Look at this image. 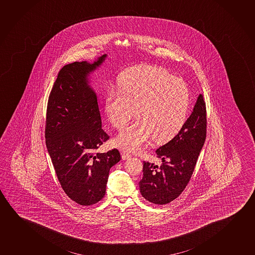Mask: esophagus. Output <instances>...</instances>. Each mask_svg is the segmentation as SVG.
<instances>
[{"instance_id": "esophagus-1", "label": "esophagus", "mask_w": 255, "mask_h": 255, "mask_svg": "<svg viewBox=\"0 0 255 255\" xmlns=\"http://www.w3.org/2000/svg\"><path fill=\"white\" fill-rule=\"evenodd\" d=\"M121 154H122V159H124V160L129 159V158L131 157V155L129 154V152H127V151H121Z\"/></svg>"}]
</instances>
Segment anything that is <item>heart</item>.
<instances>
[{"instance_id": "b5f03b06", "label": "heart", "mask_w": 255, "mask_h": 255, "mask_svg": "<svg viewBox=\"0 0 255 255\" xmlns=\"http://www.w3.org/2000/svg\"><path fill=\"white\" fill-rule=\"evenodd\" d=\"M190 105L186 82L165 68L143 66L126 71L118 79V91L108 90L104 111L117 129H122L137 113L138 120L127 126L115 143L136 151L151 139L164 142L184 126Z\"/></svg>"}]
</instances>
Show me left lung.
I'll return each instance as SVG.
<instances>
[{
  "label": "left lung",
  "instance_id": "left-lung-1",
  "mask_svg": "<svg viewBox=\"0 0 255 255\" xmlns=\"http://www.w3.org/2000/svg\"><path fill=\"white\" fill-rule=\"evenodd\" d=\"M206 106L199 95L192 113L177 135L156 150L158 166L144 161L141 195L155 204H166L181 195L191 178L206 138Z\"/></svg>",
  "mask_w": 255,
  "mask_h": 255
}]
</instances>
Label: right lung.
<instances>
[{
  "instance_id": "right-lung-1",
  "label": "right lung",
  "mask_w": 255,
  "mask_h": 255,
  "mask_svg": "<svg viewBox=\"0 0 255 255\" xmlns=\"http://www.w3.org/2000/svg\"><path fill=\"white\" fill-rule=\"evenodd\" d=\"M106 58L63 67L47 104L45 143L57 177L67 196L83 206L104 198L110 170L121 159L118 149L96 151L110 137L89 77Z\"/></svg>"
}]
</instances>
